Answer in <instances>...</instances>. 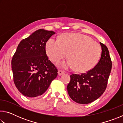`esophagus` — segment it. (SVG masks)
<instances>
[{
	"label": "esophagus",
	"instance_id": "obj_1",
	"mask_svg": "<svg viewBox=\"0 0 123 123\" xmlns=\"http://www.w3.org/2000/svg\"><path fill=\"white\" fill-rule=\"evenodd\" d=\"M64 74V72L63 71H62V70H59V72H58V74H59V75H61Z\"/></svg>",
	"mask_w": 123,
	"mask_h": 123
}]
</instances>
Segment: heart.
<instances>
[{
	"instance_id": "1",
	"label": "heart",
	"mask_w": 123,
	"mask_h": 123,
	"mask_svg": "<svg viewBox=\"0 0 123 123\" xmlns=\"http://www.w3.org/2000/svg\"><path fill=\"white\" fill-rule=\"evenodd\" d=\"M46 52L52 62H58L65 57L68 60L59 64L65 68L84 73L92 69L99 61L101 47L90 36L80 33H66L59 41L49 39L46 44Z\"/></svg>"
}]
</instances>
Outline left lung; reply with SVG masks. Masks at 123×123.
Listing matches in <instances>:
<instances>
[{
    "mask_svg": "<svg viewBox=\"0 0 123 123\" xmlns=\"http://www.w3.org/2000/svg\"><path fill=\"white\" fill-rule=\"evenodd\" d=\"M100 44L101 55L97 65L86 73L70 75L67 88L70 98L77 103H91L98 99L106 88L112 61L107 47L101 42Z\"/></svg>",
    "mask_w": 123,
    "mask_h": 123,
    "instance_id": "1",
    "label": "left lung"
}]
</instances>
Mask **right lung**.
<instances>
[{"label": "right lung", "instance_id": "add662e5", "mask_svg": "<svg viewBox=\"0 0 123 123\" xmlns=\"http://www.w3.org/2000/svg\"><path fill=\"white\" fill-rule=\"evenodd\" d=\"M55 34L39 29L18 44L11 61L13 81L24 96L42 95L57 76V69L48 60L45 45Z\"/></svg>", "mask_w": 123, "mask_h": 123}]
</instances>
